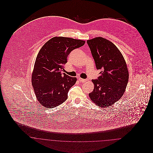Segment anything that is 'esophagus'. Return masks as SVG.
<instances>
[{
  "mask_svg": "<svg viewBox=\"0 0 153 153\" xmlns=\"http://www.w3.org/2000/svg\"><path fill=\"white\" fill-rule=\"evenodd\" d=\"M78 80H79L80 82H84L86 81V79H82V78H78Z\"/></svg>",
  "mask_w": 153,
  "mask_h": 153,
  "instance_id": "obj_1",
  "label": "esophagus"
}]
</instances>
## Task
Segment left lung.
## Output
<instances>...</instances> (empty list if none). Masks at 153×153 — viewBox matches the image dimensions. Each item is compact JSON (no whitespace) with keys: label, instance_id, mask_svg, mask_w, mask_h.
Instances as JSON below:
<instances>
[{"label":"left lung","instance_id":"8db88e82","mask_svg":"<svg viewBox=\"0 0 153 153\" xmlns=\"http://www.w3.org/2000/svg\"><path fill=\"white\" fill-rule=\"evenodd\" d=\"M100 76L92 79L94 90L89 94L91 100L101 107L112 105L124 94L128 81V71L125 59L117 47L108 40L97 37L88 40Z\"/></svg>","mask_w":153,"mask_h":153}]
</instances>
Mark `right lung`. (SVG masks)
<instances>
[{
  "label": "right lung",
  "mask_w": 153,
  "mask_h": 153,
  "mask_svg": "<svg viewBox=\"0 0 153 153\" xmlns=\"http://www.w3.org/2000/svg\"><path fill=\"white\" fill-rule=\"evenodd\" d=\"M85 41L65 37H54L39 51L32 75V84L41 104L55 108L68 98V92L76 81V77L61 74L71 52L85 44Z\"/></svg>",
  "instance_id": "add662e5"
}]
</instances>
